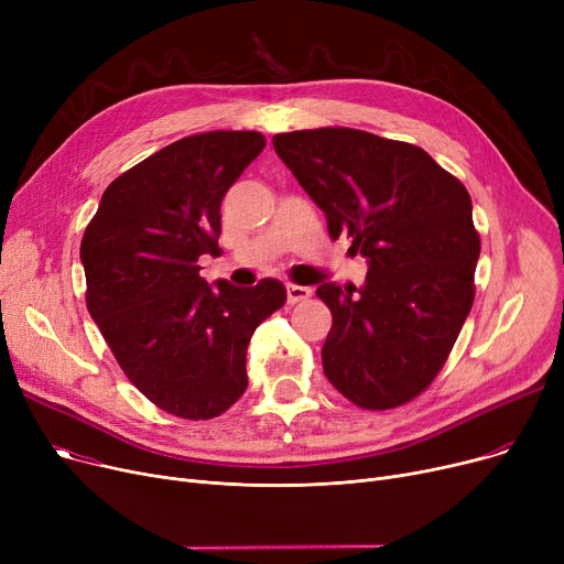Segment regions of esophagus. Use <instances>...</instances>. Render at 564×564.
<instances>
[{"instance_id":"obj_1","label":"esophagus","mask_w":564,"mask_h":564,"mask_svg":"<svg viewBox=\"0 0 564 564\" xmlns=\"http://www.w3.org/2000/svg\"><path fill=\"white\" fill-rule=\"evenodd\" d=\"M285 292H288V302L290 304H297V302H304L308 300L313 294V288L308 285H294V283H288L285 285Z\"/></svg>"}]
</instances>
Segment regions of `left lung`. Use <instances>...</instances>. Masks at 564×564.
I'll return each mask as SVG.
<instances>
[{
    "instance_id": "obj_1",
    "label": "left lung",
    "mask_w": 564,
    "mask_h": 564,
    "mask_svg": "<svg viewBox=\"0 0 564 564\" xmlns=\"http://www.w3.org/2000/svg\"><path fill=\"white\" fill-rule=\"evenodd\" d=\"M276 155L368 262L364 285L322 283L332 308L322 368L364 409H393L430 387L473 304L480 237L455 175L419 145L364 130L276 134Z\"/></svg>"
}]
</instances>
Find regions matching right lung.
<instances>
[{
	"instance_id": "add662e5",
	"label": "right lung",
	"mask_w": 564,
	"mask_h": 564,
	"mask_svg": "<svg viewBox=\"0 0 564 564\" xmlns=\"http://www.w3.org/2000/svg\"><path fill=\"white\" fill-rule=\"evenodd\" d=\"M260 132H205L145 158L105 189L79 258L86 306L118 366L160 409L189 421L224 413L247 391V347L285 302L276 279L207 283L219 256V207L262 153Z\"/></svg>"
}]
</instances>
